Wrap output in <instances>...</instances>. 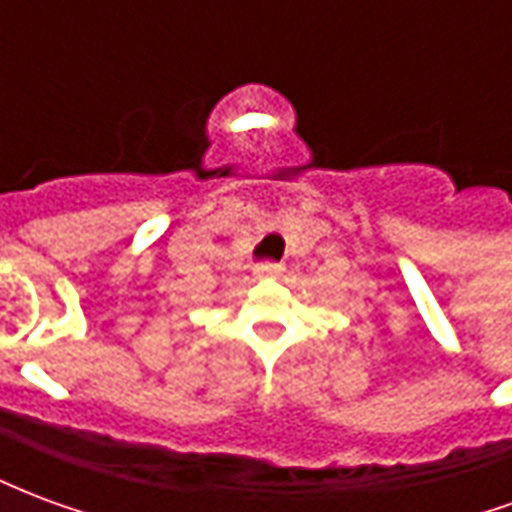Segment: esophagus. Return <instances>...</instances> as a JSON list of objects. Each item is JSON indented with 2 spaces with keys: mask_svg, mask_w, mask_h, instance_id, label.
Instances as JSON below:
<instances>
[{
  "mask_svg": "<svg viewBox=\"0 0 512 512\" xmlns=\"http://www.w3.org/2000/svg\"><path fill=\"white\" fill-rule=\"evenodd\" d=\"M282 266L279 263H271V260H263V263H257L255 266V277H277Z\"/></svg>",
  "mask_w": 512,
  "mask_h": 512,
  "instance_id": "esophagus-1",
  "label": "esophagus"
}]
</instances>
